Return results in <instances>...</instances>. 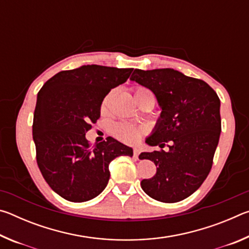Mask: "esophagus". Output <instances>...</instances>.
<instances>
[{"label": "esophagus", "instance_id": "obj_1", "mask_svg": "<svg viewBox=\"0 0 249 249\" xmlns=\"http://www.w3.org/2000/svg\"><path fill=\"white\" fill-rule=\"evenodd\" d=\"M140 154H141V150H140V148H134L133 149V155H134V158H136V159H138V156H140Z\"/></svg>", "mask_w": 249, "mask_h": 249}]
</instances>
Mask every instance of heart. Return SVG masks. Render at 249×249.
<instances>
[{
	"instance_id": "b5f03b06",
	"label": "heart",
	"mask_w": 249,
	"mask_h": 249,
	"mask_svg": "<svg viewBox=\"0 0 249 249\" xmlns=\"http://www.w3.org/2000/svg\"><path fill=\"white\" fill-rule=\"evenodd\" d=\"M146 92H149V90H147L146 88H142V87H137L136 89L134 90V95L135 98H136L137 95L146 93ZM112 95H113V92H109L108 94L105 95L102 103H101L100 109L102 114H107L108 112V104H109V101H111ZM145 132H146V128L127 123V122H121V123H117L113 126L112 128V133L117 140H120L124 142H127V144H134V142H136Z\"/></svg>"
}]
</instances>
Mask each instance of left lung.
I'll return each mask as SVG.
<instances>
[{
	"instance_id": "8db88e82",
	"label": "left lung",
	"mask_w": 249,
	"mask_h": 249,
	"mask_svg": "<svg viewBox=\"0 0 249 249\" xmlns=\"http://www.w3.org/2000/svg\"><path fill=\"white\" fill-rule=\"evenodd\" d=\"M130 80L154 92L161 114L150 146L169 150L142 153L157 167L156 175L142 180V189L153 199L175 203L190 196L210 174L221 134L220 99L203 80L174 69H135Z\"/></svg>"
}]
</instances>
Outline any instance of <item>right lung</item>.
Masks as SVG:
<instances>
[{
    "instance_id": "1",
    "label": "right lung",
    "mask_w": 249,
    "mask_h": 249,
    "mask_svg": "<svg viewBox=\"0 0 249 249\" xmlns=\"http://www.w3.org/2000/svg\"><path fill=\"white\" fill-rule=\"evenodd\" d=\"M132 71L98 65L60 71L37 94L33 122L37 165L49 187L64 199L86 202L98 196L108 182L109 162L133 156L132 148L112 137L92 147L86 138L99 120L105 95Z\"/></svg>"
}]
</instances>
